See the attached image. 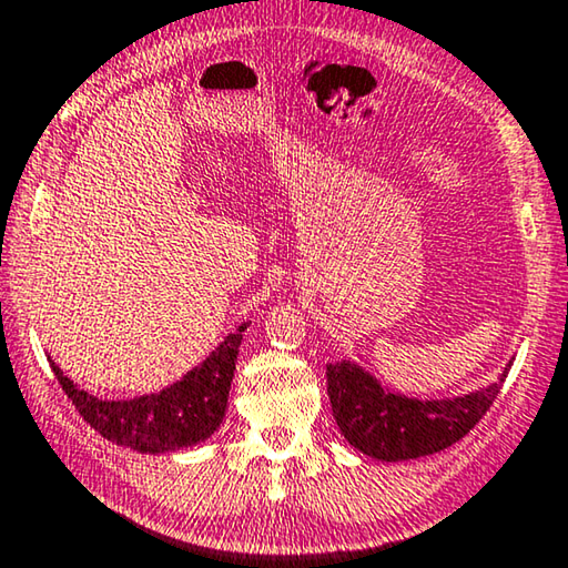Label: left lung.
<instances>
[{
  "mask_svg": "<svg viewBox=\"0 0 568 568\" xmlns=\"http://www.w3.org/2000/svg\"><path fill=\"white\" fill-rule=\"evenodd\" d=\"M457 399L419 402L382 389V384L354 364H328V397L338 429L351 445L376 460H414L439 453L470 432L493 407L506 382Z\"/></svg>",
  "mask_w": 568,
  "mask_h": 568,
  "instance_id": "1",
  "label": "left lung"
}]
</instances>
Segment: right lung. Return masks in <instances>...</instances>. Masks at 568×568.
<instances>
[{
	"label": "right lung",
	"instance_id": "right-lung-1",
	"mask_svg": "<svg viewBox=\"0 0 568 568\" xmlns=\"http://www.w3.org/2000/svg\"><path fill=\"white\" fill-rule=\"evenodd\" d=\"M242 331L230 333L217 351L206 356L202 366L189 372L182 382L171 384L169 389L139 397L129 402H105L90 397L88 392L62 376L58 364L50 358V368L55 372L62 392L73 402L98 435L111 439L115 445L139 449V453L159 455L171 449L192 447L212 435L222 425L227 409L230 382L235 376L237 351L242 344Z\"/></svg>",
	"mask_w": 568,
	"mask_h": 568
}]
</instances>
